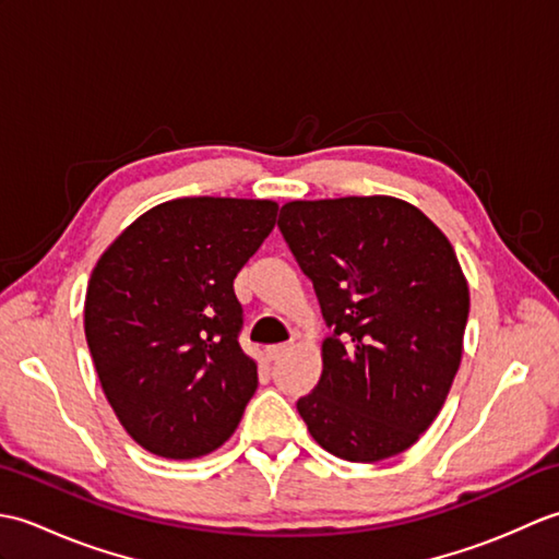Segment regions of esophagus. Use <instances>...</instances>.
Segmentation results:
<instances>
[{"mask_svg": "<svg viewBox=\"0 0 559 559\" xmlns=\"http://www.w3.org/2000/svg\"><path fill=\"white\" fill-rule=\"evenodd\" d=\"M288 350H290L288 343H281V346H269V348H266V358H269V360H278V358H283V355H286Z\"/></svg>", "mask_w": 559, "mask_h": 559, "instance_id": "esophagus-1", "label": "esophagus"}]
</instances>
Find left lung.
I'll return each mask as SVG.
<instances>
[{"label": "left lung", "mask_w": 559, "mask_h": 559, "mask_svg": "<svg viewBox=\"0 0 559 559\" xmlns=\"http://www.w3.org/2000/svg\"><path fill=\"white\" fill-rule=\"evenodd\" d=\"M278 228L312 281L324 370L298 401L314 442L372 463L418 442L463 353L468 283L447 235L408 201H288Z\"/></svg>", "instance_id": "1"}]
</instances>
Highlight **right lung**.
I'll list each match as a JSON object with an SVG mask.
<instances>
[{
  "label": "right lung",
  "instance_id": "add662e5",
  "mask_svg": "<svg viewBox=\"0 0 559 559\" xmlns=\"http://www.w3.org/2000/svg\"><path fill=\"white\" fill-rule=\"evenodd\" d=\"M269 199L185 197L153 206L91 273L83 329L127 435L199 459L240 425L257 362L240 348L233 281L276 225Z\"/></svg>",
  "mask_w": 559,
  "mask_h": 559
}]
</instances>
